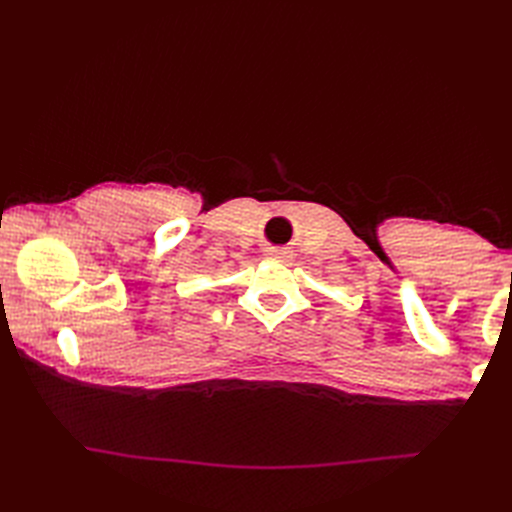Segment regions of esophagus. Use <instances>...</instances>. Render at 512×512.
<instances>
[{"mask_svg":"<svg viewBox=\"0 0 512 512\" xmlns=\"http://www.w3.org/2000/svg\"><path fill=\"white\" fill-rule=\"evenodd\" d=\"M270 255H273L275 259H279V262H284V259H288V253H279V250H273V253H270Z\"/></svg>","mask_w":512,"mask_h":512,"instance_id":"obj_1","label":"esophagus"}]
</instances>
